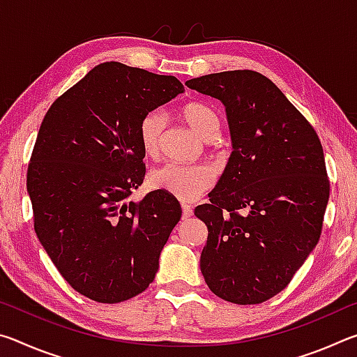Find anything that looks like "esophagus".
<instances>
[{
    "label": "esophagus",
    "mask_w": 357,
    "mask_h": 357,
    "mask_svg": "<svg viewBox=\"0 0 357 357\" xmlns=\"http://www.w3.org/2000/svg\"><path fill=\"white\" fill-rule=\"evenodd\" d=\"M181 208H183V219H189V217L193 214V209H192L190 204L183 203V204H181Z\"/></svg>",
    "instance_id": "esophagus-1"
}]
</instances>
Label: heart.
Here are the masks:
<instances>
[{
  "instance_id": "heart-1",
  "label": "heart",
  "mask_w": 357,
  "mask_h": 357,
  "mask_svg": "<svg viewBox=\"0 0 357 357\" xmlns=\"http://www.w3.org/2000/svg\"><path fill=\"white\" fill-rule=\"evenodd\" d=\"M183 118L202 138L213 134H219L220 119L214 108L209 105L192 102L183 107ZM165 129V114L162 110H151L144 113L138 124V138L143 153L146 155H155L159 151L162 132ZM151 184L155 189L165 190L183 202H192L209 189L214 181L213 168L206 164H168L155 168L149 176Z\"/></svg>"
}]
</instances>
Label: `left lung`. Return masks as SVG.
<instances>
[{
	"instance_id": "8db88e82",
	"label": "left lung",
	"mask_w": 357,
	"mask_h": 357,
	"mask_svg": "<svg viewBox=\"0 0 357 357\" xmlns=\"http://www.w3.org/2000/svg\"><path fill=\"white\" fill-rule=\"evenodd\" d=\"M185 84L222 102L233 146L211 203L195 208L208 227L202 274L219 298L261 304L291 282L318 244L329 200L323 146L287 96L255 70Z\"/></svg>"
}]
</instances>
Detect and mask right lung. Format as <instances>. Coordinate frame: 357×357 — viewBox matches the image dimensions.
Masks as SVG:
<instances>
[{
  "label": "right lung",
  "mask_w": 357,
  "mask_h": 357,
  "mask_svg": "<svg viewBox=\"0 0 357 357\" xmlns=\"http://www.w3.org/2000/svg\"><path fill=\"white\" fill-rule=\"evenodd\" d=\"M181 93L173 75L102 63L42 121L26 176L36 234L66 282L96 302L144 291L181 219L165 190L128 202L144 178L140 119Z\"/></svg>",
  "instance_id": "right-lung-1"
}]
</instances>
